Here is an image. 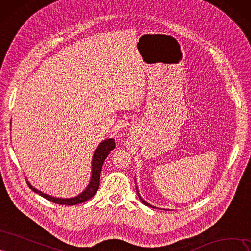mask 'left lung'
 Here are the masks:
<instances>
[{"mask_svg": "<svg viewBox=\"0 0 251 251\" xmlns=\"http://www.w3.org/2000/svg\"><path fill=\"white\" fill-rule=\"evenodd\" d=\"M136 192H137V195H139V197H140V199H141V201H142V202H143V203H144V204H145V205H147V206H149V207H153V208H156V207H155V206H153V205H151V204H149V203H148V202H146V201H145V200H144V199H143V198H142V197H141V195H140V193H139V190H137V189H136Z\"/></svg>", "mask_w": 251, "mask_h": 251, "instance_id": "1", "label": "left lung"}]
</instances>
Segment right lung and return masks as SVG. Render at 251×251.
<instances>
[{
    "label": "right lung",
    "instance_id": "obj_1",
    "mask_svg": "<svg viewBox=\"0 0 251 251\" xmlns=\"http://www.w3.org/2000/svg\"><path fill=\"white\" fill-rule=\"evenodd\" d=\"M116 147V143L114 139H106L105 141H103L102 143H100V145L97 149L95 150L94 156H93V163H92V176H91V181L88 183L87 188L82 192L80 193L79 195L72 197V198H56L53 196L48 195V194H45L43 192L38 191L37 189L33 188L30 184L29 181H27L29 188L39 194L40 196H43L44 198H46L47 200H49L51 202H54V203L57 204H64V205H75V204H79L82 203V202H85L86 200L91 199L95 194L97 193V190L99 188V180H100V174H101V170H102V166L104 164V160L108 156V154L110 153L111 150H114Z\"/></svg>",
    "mask_w": 251,
    "mask_h": 251
}]
</instances>
